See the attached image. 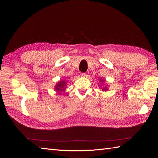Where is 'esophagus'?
<instances>
[{
	"instance_id": "esophagus-1",
	"label": "esophagus",
	"mask_w": 158,
	"mask_h": 158,
	"mask_svg": "<svg viewBox=\"0 0 158 158\" xmlns=\"http://www.w3.org/2000/svg\"><path fill=\"white\" fill-rule=\"evenodd\" d=\"M80 75H81V76H82V77H85V76H86L87 75H86V74H85V73H81L80 74Z\"/></svg>"
}]
</instances>
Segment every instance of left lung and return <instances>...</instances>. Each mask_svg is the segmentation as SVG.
<instances>
[{"instance_id":"obj_1","label":"left lung","mask_w":158,"mask_h":158,"mask_svg":"<svg viewBox=\"0 0 158 158\" xmlns=\"http://www.w3.org/2000/svg\"><path fill=\"white\" fill-rule=\"evenodd\" d=\"M100 82H101V85L102 86H103V85L104 84V82H106V80H104L103 78H100ZM102 86H99V87H102ZM101 89H102V91H104V92H106V91H107V85H106V84H104V86L103 88H101Z\"/></svg>"}]
</instances>
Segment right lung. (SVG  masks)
Segmentation results:
<instances>
[{"instance_id": "right-lung-1", "label": "right lung", "mask_w": 158, "mask_h": 158, "mask_svg": "<svg viewBox=\"0 0 158 158\" xmlns=\"http://www.w3.org/2000/svg\"><path fill=\"white\" fill-rule=\"evenodd\" d=\"M66 80H60L57 82L55 86V90L56 92L59 93V94H61V92H64L66 90Z\"/></svg>"}]
</instances>
